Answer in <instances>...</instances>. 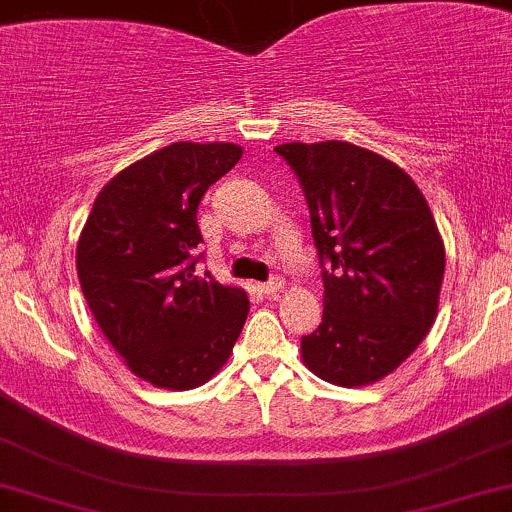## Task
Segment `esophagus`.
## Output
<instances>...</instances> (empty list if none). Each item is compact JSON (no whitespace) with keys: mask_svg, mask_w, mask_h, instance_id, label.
<instances>
[{"mask_svg":"<svg viewBox=\"0 0 512 512\" xmlns=\"http://www.w3.org/2000/svg\"><path fill=\"white\" fill-rule=\"evenodd\" d=\"M282 277H272V279H267V282H262L260 284V291H262V294H274V291H279V289H282Z\"/></svg>","mask_w":512,"mask_h":512,"instance_id":"34e87169","label":"esophagus"}]
</instances>
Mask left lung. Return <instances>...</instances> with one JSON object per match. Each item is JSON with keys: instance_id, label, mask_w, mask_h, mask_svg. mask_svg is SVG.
<instances>
[{"instance_id": "8db88e82", "label": "left lung", "mask_w": 512, "mask_h": 512, "mask_svg": "<svg viewBox=\"0 0 512 512\" xmlns=\"http://www.w3.org/2000/svg\"><path fill=\"white\" fill-rule=\"evenodd\" d=\"M299 177L323 277V323L301 338L306 367L338 386L384 379L430 333L445 245L418 184L342 140L277 145Z\"/></svg>"}]
</instances>
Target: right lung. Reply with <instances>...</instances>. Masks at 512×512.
I'll return each mask as SVG.
<instances>
[{"label": "right lung", "instance_id": "1", "mask_svg": "<svg viewBox=\"0 0 512 512\" xmlns=\"http://www.w3.org/2000/svg\"><path fill=\"white\" fill-rule=\"evenodd\" d=\"M233 143H172L101 189L77 243V277L101 333L153 386L206 384L233 352L250 301L196 272V209L235 167Z\"/></svg>", "mask_w": 512, "mask_h": 512}]
</instances>
